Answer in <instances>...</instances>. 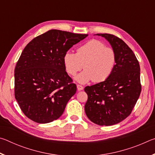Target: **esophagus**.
I'll use <instances>...</instances> for the list:
<instances>
[{
    "instance_id": "obj_1",
    "label": "esophagus",
    "mask_w": 155,
    "mask_h": 155,
    "mask_svg": "<svg viewBox=\"0 0 155 155\" xmlns=\"http://www.w3.org/2000/svg\"><path fill=\"white\" fill-rule=\"evenodd\" d=\"M77 90H78V91H81V90H83V87L82 85H77Z\"/></svg>"
}]
</instances>
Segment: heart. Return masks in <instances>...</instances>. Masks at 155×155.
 Wrapping results in <instances>:
<instances>
[{
  "instance_id": "1",
  "label": "heart",
  "mask_w": 155,
  "mask_h": 155,
  "mask_svg": "<svg viewBox=\"0 0 155 155\" xmlns=\"http://www.w3.org/2000/svg\"><path fill=\"white\" fill-rule=\"evenodd\" d=\"M116 61L114 50L95 39L78 47L77 53L67 51L64 55V64L69 74L74 76L83 68L85 69L76 77L80 83L91 80L94 83L106 81L111 75Z\"/></svg>"
}]
</instances>
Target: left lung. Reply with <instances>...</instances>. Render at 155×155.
I'll list each match as a JSON object with an SVG mask.
<instances>
[{
	"label": "left lung",
	"instance_id": "obj_1",
	"mask_svg": "<svg viewBox=\"0 0 155 155\" xmlns=\"http://www.w3.org/2000/svg\"><path fill=\"white\" fill-rule=\"evenodd\" d=\"M111 44L117 56L111 75L103 82L87 86L85 114L100 126H111L129 115L140 97V67L134 52L121 39L108 33H98Z\"/></svg>",
	"mask_w": 155,
	"mask_h": 155
}]
</instances>
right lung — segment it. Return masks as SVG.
<instances>
[{
  "label": "right lung",
  "instance_id": "obj_1",
  "mask_svg": "<svg viewBox=\"0 0 155 155\" xmlns=\"http://www.w3.org/2000/svg\"><path fill=\"white\" fill-rule=\"evenodd\" d=\"M87 35L52 29L26 46L15 68L14 94L28 118L46 124L63 114L77 91L65 71L64 55Z\"/></svg>",
  "mask_w": 155,
  "mask_h": 155
}]
</instances>
